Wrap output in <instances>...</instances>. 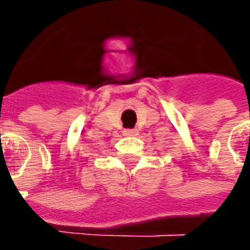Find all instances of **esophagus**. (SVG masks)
I'll return each instance as SVG.
<instances>
[{"label":"esophagus","instance_id":"obj_1","mask_svg":"<svg viewBox=\"0 0 250 250\" xmlns=\"http://www.w3.org/2000/svg\"><path fill=\"white\" fill-rule=\"evenodd\" d=\"M135 133H136V132H135V129H125V130H124V135H126V136H128V135H135Z\"/></svg>","mask_w":250,"mask_h":250}]
</instances>
